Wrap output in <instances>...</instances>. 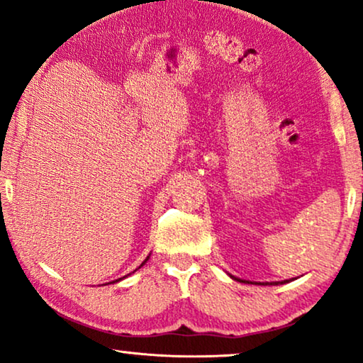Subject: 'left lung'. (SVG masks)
<instances>
[{"label": "left lung", "instance_id": "8db88e82", "mask_svg": "<svg viewBox=\"0 0 363 363\" xmlns=\"http://www.w3.org/2000/svg\"><path fill=\"white\" fill-rule=\"evenodd\" d=\"M235 279H236V277H235ZM236 281H240V279H236ZM241 282H246V281H241ZM284 282H287V281H284ZM276 284H277V282H276ZM281 284H282V282H281Z\"/></svg>", "mask_w": 363, "mask_h": 363}]
</instances>
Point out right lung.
I'll list each match as a JSON object with an SVG mask.
<instances>
[{"label":"right lung","instance_id":"1","mask_svg":"<svg viewBox=\"0 0 363 363\" xmlns=\"http://www.w3.org/2000/svg\"><path fill=\"white\" fill-rule=\"evenodd\" d=\"M147 261H148V256H147V259H145V261H143V262H142V264H140V266H143V264H145V262H147ZM117 281H121V279H117ZM113 282H116V281H113Z\"/></svg>","mask_w":363,"mask_h":363}]
</instances>
